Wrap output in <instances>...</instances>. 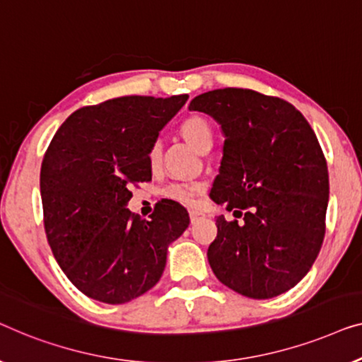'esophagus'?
I'll return each mask as SVG.
<instances>
[{
    "instance_id": "obj_1",
    "label": "esophagus",
    "mask_w": 362,
    "mask_h": 362,
    "mask_svg": "<svg viewBox=\"0 0 362 362\" xmlns=\"http://www.w3.org/2000/svg\"><path fill=\"white\" fill-rule=\"evenodd\" d=\"M188 213H190V221L192 223H195V221L200 220V218L205 216L200 210H195V208H190V210H188Z\"/></svg>"
}]
</instances>
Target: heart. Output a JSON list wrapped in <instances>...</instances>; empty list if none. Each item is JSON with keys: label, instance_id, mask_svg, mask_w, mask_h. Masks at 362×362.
<instances>
[{"label": "heart", "instance_id": "heart-1", "mask_svg": "<svg viewBox=\"0 0 362 362\" xmlns=\"http://www.w3.org/2000/svg\"><path fill=\"white\" fill-rule=\"evenodd\" d=\"M179 132L183 139H185L188 144L198 152H203L206 149L210 151V147L213 146V128L210 121L203 118L200 115L187 116L179 126ZM147 157H149L151 165H156L157 162H159L160 147L157 142L151 147L149 156ZM198 190H200V188H198V185H195V183H172V185H169L164 190V195L169 198H174V200L190 202L192 198L197 195Z\"/></svg>", "mask_w": 362, "mask_h": 362}]
</instances>
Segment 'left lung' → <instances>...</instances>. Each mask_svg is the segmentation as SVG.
I'll use <instances>...</instances> for the list:
<instances>
[{"label": "left lung", "mask_w": 362, "mask_h": 362, "mask_svg": "<svg viewBox=\"0 0 362 362\" xmlns=\"http://www.w3.org/2000/svg\"><path fill=\"white\" fill-rule=\"evenodd\" d=\"M188 110L225 134L210 198L243 223L216 218L208 262L218 281L249 298H272L307 276L325 238L329 183L317 136L277 96L247 88L206 91Z\"/></svg>", "instance_id": "1"}]
</instances>
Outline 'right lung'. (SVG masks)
I'll use <instances>...</instances> for the list:
<instances>
[{
  "label": "right lung",
  "mask_w": 362,
  "mask_h": 362,
  "mask_svg": "<svg viewBox=\"0 0 362 362\" xmlns=\"http://www.w3.org/2000/svg\"><path fill=\"white\" fill-rule=\"evenodd\" d=\"M188 95L121 96L83 106L55 132L40 167L44 228L55 261L86 297L119 305L146 293L190 218L162 200L141 220L131 185L149 182V151Z\"/></svg>",
  "instance_id": "add662e5"
}]
</instances>
